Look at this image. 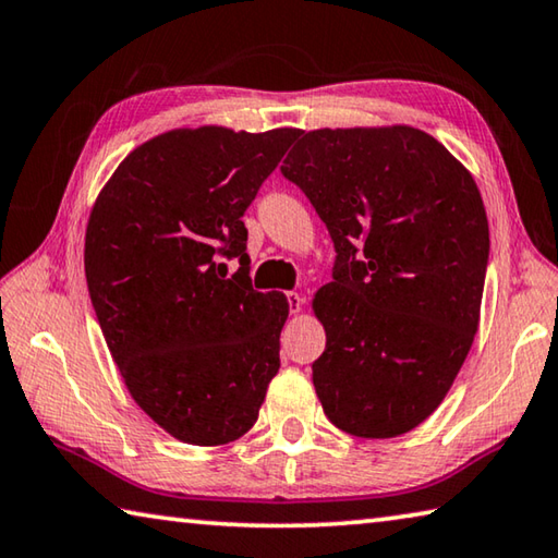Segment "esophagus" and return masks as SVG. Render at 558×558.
<instances>
[{
	"label": "esophagus",
	"instance_id": "esophagus-1",
	"mask_svg": "<svg viewBox=\"0 0 558 558\" xmlns=\"http://www.w3.org/2000/svg\"><path fill=\"white\" fill-rule=\"evenodd\" d=\"M287 299H289L291 314H294V316H299V314H301V311H304V296H301V294H296V291H291V294H287Z\"/></svg>",
	"mask_w": 558,
	"mask_h": 558
}]
</instances>
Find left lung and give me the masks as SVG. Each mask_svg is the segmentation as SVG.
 <instances>
[{"mask_svg": "<svg viewBox=\"0 0 558 558\" xmlns=\"http://www.w3.org/2000/svg\"><path fill=\"white\" fill-rule=\"evenodd\" d=\"M281 173L333 238L314 296V387L360 438L412 432L444 402L481 324L490 230L471 171L416 126L301 132Z\"/></svg>", "mask_w": 558, "mask_h": 558, "instance_id": "8db88e82", "label": "left lung"}]
</instances>
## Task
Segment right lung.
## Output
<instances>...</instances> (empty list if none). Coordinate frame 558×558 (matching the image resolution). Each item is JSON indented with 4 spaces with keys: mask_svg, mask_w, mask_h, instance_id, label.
<instances>
[{
    "mask_svg": "<svg viewBox=\"0 0 558 558\" xmlns=\"http://www.w3.org/2000/svg\"><path fill=\"white\" fill-rule=\"evenodd\" d=\"M296 136L163 132L93 203L85 279L105 343L142 412L183 444L238 441L279 373L289 301L252 289L242 215ZM225 256L241 257L232 278Z\"/></svg>",
    "mask_w": 558,
    "mask_h": 558,
    "instance_id": "obj_1",
    "label": "right lung"
}]
</instances>
